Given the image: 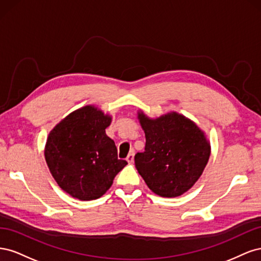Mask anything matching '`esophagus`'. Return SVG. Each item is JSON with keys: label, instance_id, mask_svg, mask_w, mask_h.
<instances>
[{"label": "esophagus", "instance_id": "1", "mask_svg": "<svg viewBox=\"0 0 261 261\" xmlns=\"http://www.w3.org/2000/svg\"><path fill=\"white\" fill-rule=\"evenodd\" d=\"M134 155H135V152H134V150H132V151L128 153L127 158H126V161H127L128 163H133L134 162Z\"/></svg>", "mask_w": 261, "mask_h": 261}]
</instances>
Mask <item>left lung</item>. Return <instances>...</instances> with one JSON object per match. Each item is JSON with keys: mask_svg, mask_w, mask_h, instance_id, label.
I'll use <instances>...</instances> for the list:
<instances>
[{"mask_svg": "<svg viewBox=\"0 0 261 261\" xmlns=\"http://www.w3.org/2000/svg\"><path fill=\"white\" fill-rule=\"evenodd\" d=\"M145 132L144 152L135 154V165L151 191L172 198L191 189L208 163L211 147L195 122L177 112L156 118L138 111Z\"/></svg>", "mask_w": 261, "mask_h": 261, "instance_id": "1", "label": "left lung"}]
</instances>
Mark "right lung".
I'll return each mask as SVG.
<instances>
[{
	"label": "right lung",
	"mask_w": 261,
	"mask_h": 261,
	"mask_svg": "<svg viewBox=\"0 0 261 261\" xmlns=\"http://www.w3.org/2000/svg\"><path fill=\"white\" fill-rule=\"evenodd\" d=\"M111 122V115L85 106L63 118L49 134L46 164L58 185L74 198H100L127 164L118 159L115 143L106 134Z\"/></svg>",
	"instance_id": "right-lung-1"
}]
</instances>
